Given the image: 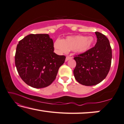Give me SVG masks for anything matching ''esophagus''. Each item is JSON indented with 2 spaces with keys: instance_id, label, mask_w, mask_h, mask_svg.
Masks as SVG:
<instances>
[{
  "instance_id": "34e87169",
  "label": "esophagus",
  "mask_w": 124,
  "mask_h": 124,
  "mask_svg": "<svg viewBox=\"0 0 124 124\" xmlns=\"http://www.w3.org/2000/svg\"><path fill=\"white\" fill-rule=\"evenodd\" d=\"M72 58V57H69V56H67L66 58V61H69V60H70V59Z\"/></svg>"
}]
</instances>
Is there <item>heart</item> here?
<instances>
[{"label": "heart", "instance_id": "1", "mask_svg": "<svg viewBox=\"0 0 124 124\" xmlns=\"http://www.w3.org/2000/svg\"><path fill=\"white\" fill-rule=\"evenodd\" d=\"M94 42V40L92 36H69L65 39H57L54 43V47L62 53L73 50L75 53L82 54L91 49Z\"/></svg>", "mask_w": 124, "mask_h": 124}]
</instances>
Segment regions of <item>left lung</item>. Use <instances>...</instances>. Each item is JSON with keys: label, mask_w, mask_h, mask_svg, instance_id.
Masks as SVG:
<instances>
[{"label": "left lung", "mask_w": 124, "mask_h": 124, "mask_svg": "<svg viewBox=\"0 0 124 124\" xmlns=\"http://www.w3.org/2000/svg\"><path fill=\"white\" fill-rule=\"evenodd\" d=\"M97 43L86 53L76 55L74 70L78 83L85 86H93L103 81L110 69L112 49L108 39L104 35L95 32Z\"/></svg>", "instance_id": "1"}]
</instances>
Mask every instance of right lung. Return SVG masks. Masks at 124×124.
<instances>
[{"label": "right lung", "instance_id": "right-lung-1", "mask_svg": "<svg viewBox=\"0 0 124 124\" xmlns=\"http://www.w3.org/2000/svg\"><path fill=\"white\" fill-rule=\"evenodd\" d=\"M54 52L53 41L48 34H30L19 41L15 64L19 75L29 86L43 88L55 80L66 57Z\"/></svg>", "mask_w": 124, "mask_h": 124}]
</instances>
